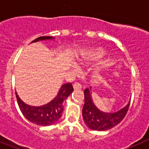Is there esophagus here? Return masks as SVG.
Masks as SVG:
<instances>
[{"label":"esophagus","mask_w":149,"mask_h":149,"mask_svg":"<svg viewBox=\"0 0 149 149\" xmlns=\"http://www.w3.org/2000/svg\"><path fill=\"white\" fill-rule=\"evenodd\" d=\"M73 88L74 89H81L82 86L79 83H78V82H75L74 84H73Z\"/></svg>","instance_id":"esophagus-1"}]
</instances>
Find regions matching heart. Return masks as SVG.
Returning <instances> with one entry per match:
<instances>
[{"label":"heart","mask_w":149,"mask_h":149,"mask_svg":"<svg viewBox=\"0 0 149 149\" xmlns=\"http://www.w3.org/2000/svg\"><path fill=\"white\" fill-rule=\"evenodd\" d=\"M102 56V51H95V52H88V53L86 54V55L85 57H83L82 59H81L79 61V63H82L83 61H88V60H92V59H97V58H99Z\"/></svg>","instance_id":"b5f03b06"}]
</instances>
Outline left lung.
I'll return each mask as SVG.
<instances>
[{"instance_id": "left-lung-1", "label": "left lung", "mask_w": 149, "mask_h": 149, "mask_svg": "<svg viewBox=\"0 0 149 149\" xmlns=\"http://www.w3.org/2000/svg\"><path fill=\"white\" fill-rule=\"evenodd\" d=\"M92 87L84 91L85 104L82 107V117L86 126L91 130L104 131L117 126L124 118L129 109L130 100L123 107L114 112H104L94 104Z\"/></svg>"}]
</instances>
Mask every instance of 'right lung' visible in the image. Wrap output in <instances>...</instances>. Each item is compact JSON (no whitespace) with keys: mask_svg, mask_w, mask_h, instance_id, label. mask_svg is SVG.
Returning a JSON list of instances; mask_svg holds the SVG:
<instances>
[{"mask_svg":"<svg viewBox=\"0 0 149 149\" xmlns=\"http://www.w3.org/2000/svg\"><path fill=\"white\" fill-rule=\"evenodd\" d=\"M52 39H54V38L51 36H42L32 41V43ZM72 92L73 88L71 83L62 85L57 95L51 102L41 106L29 105L20 99L17 92L16 97L21 112L28 120L37 125L51 126L61 118L63 111V101L67 99Z\"/></svg>","mask_w":149,"mask_h":149,"instance_id":"1","label":"right lung"}]
</instances>
